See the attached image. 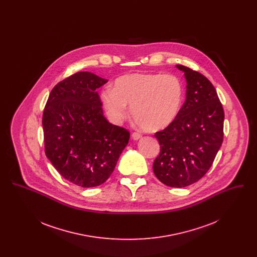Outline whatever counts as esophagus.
<instances>
[{
    "label": "esophagus",
    "instance_id": "1",
    "mask_svg": "<svg viewBox=\"0 0 257 257\" xmlns=\"http://www.w3.org/2000/svg\"><path fill=\"white\" fill-rule=\"evenodd\" d=\"M142 138V134H140V133H138V132H134L133 134H132V139L134 140V141H138V140H140Z\"/></svg>",
    "mask_w": 257,
    "mask_h": 257
}]
</instances>
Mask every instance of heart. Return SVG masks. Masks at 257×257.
Masks as SVG:
<instances>
[{"label": "heart", "instance_id": "heart-1", "mask_svg": "<svg viewBox=\"0 0 257 257\" xmlns=\"http://www.w3.org/2000/svg\"><path fill=\"white\" fill-rule=\"evenodd\" d=\"M183 85L174 75L127 74L116 79L112 89L102 92L101 99L113 123L128 114L149 132L167 128L176 118L183 100Z\"/></svg>", "mask_w": 257, "mask_h": 257}]
</instances>
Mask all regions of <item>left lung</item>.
Wrapping results in <instances>:
<instances>
[{"instance_id": "obj_1", "label": "left lung", "mask_w": 257, "mask_h": 257, "mask_svg": "<svg viewBox=\"0 0 257 257\" xmlns=\"http://www.w3.org/2000/svg\"><path fill=\"white\" fill-rule=\"evenodd\" d=\"M187 86L186 100L171 125L154 135L160 154L153 171L167 186L196 183L211 168L223 139L224 112L217 91L205 76L177 64Z\"/></svg>"}]
</instances>
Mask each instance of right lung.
Returning a JSON list of instances; mask_svg holds the SVG:
<instances>
[{
    "label": "right lung",
    "instance_id": "right-lung-1",
    "mask_svg": "<svg viewBox=\"0 0 257 257\" xmlns=\"http://www.w3.org/2000/svg\"><path fill=\"white\" fill-rule=\"evenodd\" d=\"M108 80L78 72L52 89L43 111L45 154L63 178L83 188L104 183L130 133L103 115L96 89Z\"/></svg>",
    "mask_w": 257,
    "mask_h": 257
}]
</instances>
